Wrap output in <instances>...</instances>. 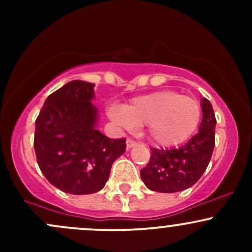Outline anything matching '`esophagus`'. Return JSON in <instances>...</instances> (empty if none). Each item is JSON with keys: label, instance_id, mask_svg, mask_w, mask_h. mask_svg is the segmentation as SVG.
I'll return each instance as SVG.
<instances>
[{"label": "esophagus", "instance_id": "1", "mask_svg": "<svg viewBox=\"0 0 252 252\" xmlns=\"http://www.w3.org/2000/svg\"><path fill=\"white\" fill-rule=\"evenodd\" d=\"M136 144H138V142L133 140V139H126V149H131V147L135 146Z\"/></svg>", "mask_w": 252, "mask_h": 252}]
</instances>
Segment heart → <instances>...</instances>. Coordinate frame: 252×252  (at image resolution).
Here are the masks:
<instances>
[{
	"label": "heart",
	"instance_id": "1",
	"mask_svg": "<svg viewBox=\"0 0 252 252\" xmlns=\"http://www.w3.org/2000/svg\"><path fill=\"white\" fill-rule=\"evenodd\" d=\"M111 116L126 128L146 126L150 141L172 147L191 138L199 128L202 110L191 96L162 90L133 98L123 110L113 108Z\"/></svg>",
	"mask_w": 252,
	"mask_h": 252
}]
</instances>
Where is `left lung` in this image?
<instances>
[{
    "mask_svg": "<svg viewBox=\"0 0 252 252\" xmlns=\"http://www.w3.org/2000/svg\"><path fill=\"white\" fill-rule=\"evenodd\" d=\"M202 122L199 133L182 147L172 150L151 149V157L140 175L152 191L178 192L192 187L210 163L215 149L216 117L212 105L202 98Z\"/></svg>",
    "mask_w": 252,
    "mask_h": 252,
    "instance_id": "1",
    "label": "left lung"
}]
</instances>
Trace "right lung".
Returning <instances> with one entry per match:
<instances>
[{"instance_id":"1","label":"right lung","mask_w":252,"mask_h":252,"mask_svg":"<svg viewBox=\"0 0 252 252\" xmlns=\"http://www.w3.org/2000/svg\"><path fill=\"white\" fill-rule=\"evenodd\" d=\"M94 86L67 83L48 96L35 122L37 164L53 187L68 194L100 191L113 162L126 151V139H110L96 129Z\"/></svg>"}]
</instances>
